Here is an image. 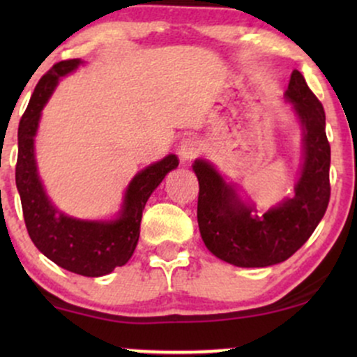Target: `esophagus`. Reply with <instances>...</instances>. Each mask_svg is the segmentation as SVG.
Returning <instances> with one entry per match:
<instances>
[{
	"mask_svg": "<svg viewBox=\"0 0 357 357\" xmlns=\"http://www.w3.org/2000/svg\"><path fill=\"white\" fill-rule=\"evenodd\" d=\"M178 153H179V158H181L183 162L191 161V159L198 158V155L203 153V144L198 141V139L186 137V139H183L181 144H179Z\"/></svg>",
	"mask_w": 357,
	"mask_h": 357,
	"instance_id": "1",
	"label": "esophagus"
}]
</instances>
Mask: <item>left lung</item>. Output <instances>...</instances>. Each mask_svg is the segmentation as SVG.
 <instances>
[{
	"mask_svg": "<svg viewBox=\"0 0 357 357\" xmlns=\"http://www.w3.org/2000/svg\"><path fill=\"white\" fill-rule=\"evenodd\" d=\"M285 97L304 124L305 161L296 196L280 206L252 216L221 176L204 161L192 169L199 181L198 225L202 238L215 257L236 267H268L292 257L310 238L331 198V146L321 100L294 70Z\"/></svg>",
	"mask_w": 357,
	"mask_h": 357,
	"instance_id": "obj_1",
	"label": "left lung"
}]
</instances>
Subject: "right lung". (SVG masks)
<instances>
[{"instance_id":"add662e5","label":"right lung","mask_w":357,"mask_h":357,"mask_svg":"<svg viewBox=\"0 0 357 357\" xmlns=\"http://www.w3.org/2000/svg\"><path fill=\"white\" fill-rule=\"evenodd\" d=\"M80 60H63L55 63L36 84L30 104L18 127V159H16V188L22 198L23 218L28 235L35 247L61 268L84 277L107 275L122 267L132 257L139 240L142 210L165 176L179 165L174 154L166 155L141 171L129 184L122 216L110 223L82 221L68 216H56L36 174L33 137L40 112L55 89L60 77L75 70Z\"/></svg>"}]
</instances>
